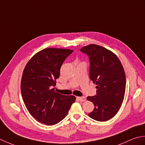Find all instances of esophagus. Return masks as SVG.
I'll use <instances>...</instances> for the list:
<instances>
[{"label": "esophagus", "instance_id": "34e87169", "mask_svg": "<svg viewBox=\"0 0 145 145\" xmlns=\"http://www.w3.org/2000/svg\"><path fill=\"white\" fill-rule=\"evenodd\" d=\"M76 98L78 99L80 101H84L86 100L84 97H76Z\"/></svg>", "mask_w": 145, "mask_h": 145}]
</instances>
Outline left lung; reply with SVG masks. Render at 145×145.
Returning a JSON list of instances; mask_svg holds the SVG:
<instances>
[{
    "label": "left lung",
    "instance_id": "obj_1",
    "mask_svg": "<svg viewBox=\"0 0 145 145\" xmlns=\"http://www.w3.org/2000/svg\"><path fill=\"white\" fill-rule=\"evenodd\" d=\"M80 51L89 57L90 78L97 85V95L87 97L95 106L88 116L98 121H107L118 112L124 99L126 76L123 67L115 54L101 46L90 44Z\"/></svg>",
    "mask_w": 145,
    "mask_h": 145
}]
</instances>
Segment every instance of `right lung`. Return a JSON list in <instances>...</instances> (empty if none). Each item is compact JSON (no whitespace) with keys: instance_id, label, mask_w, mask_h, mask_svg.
<instances>
[{"instance_id":"right-lung-1","label":"right lung","mask_w":145,"mask_h":145,"mask_svg":"<svg viewBox=\"0 0 145 145\" xmlns=\"http://www.w3.org/2000/svg\"><path fill=\"white\" fill-rule=\"evenodd\" d=\"M73 52L45 48L33 55L24 70L20 86L23 100L30 115L42 123H58L75 102V96L61 95L53 88L60 76L61 65Z\"/></svg>"}]
</instances>
